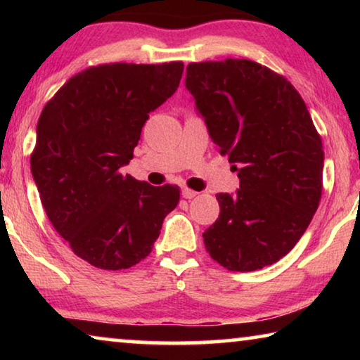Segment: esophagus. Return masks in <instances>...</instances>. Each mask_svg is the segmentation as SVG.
Wrapping results in <instances>:
<instances>
[{
    "label": "esophagus",
    "instance_id": "1",
    "mask_svg": "<svg viewBox=\"0 0 360 360\" xmlns=\"http://www.w3.org/2000/svg\"><path fill=\"white\" fill-rule=\"evenodd\" d=\"M197 192H195V191H192V188H182V197H184V198H187V200H192V198H195V197H197Z\"/></svg>",
    "mask_w": 360,
    "mask_h": 360
}]
</instances>
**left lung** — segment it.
<instances>
[{"mask_svg": "<svg viewBox=\"0 0 360 360\" xmlns=\"http://www.w3.org/2000/svg\"><path fill=\"white\" fill-rule=\"evenodd\" d=\"M186 89L240 188L217 193L206 251L231 271L283 259L319 206L324 150L307 105L288 79L251 60L187 66Z\"/></svg>", "mask_w": 360, "mask_h": 360, "instance_id": "obj_1", "label": "left lung"}]
</instances>
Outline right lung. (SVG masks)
<instances>
[{"label": "right lung", "instance_id": "obj_1", "mask_svg": "<svg viewBox=\"0 0 360 360\" xmlns=\"http://www.w3.org/2000/svg\"><path fill=\"white\" fill-rule=\"evenodd\" d=\"M182 62L109 63L72 76L36 127L32 174L49 221L72 252L101 270L148 257L178 186L154 187L129 165L152 111L179 87Z\"/></svg>", "mask_w": 360, "mask_h": 360}]
</instances>
